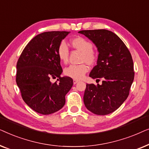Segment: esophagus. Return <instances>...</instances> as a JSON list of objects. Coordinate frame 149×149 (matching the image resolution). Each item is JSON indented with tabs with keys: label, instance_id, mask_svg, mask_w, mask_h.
I'll return each mask as SVG.
<instances>
[{
	"label": "esophagus",
	"instance_id": "obj_1",
	"mask_svg": "<svg viewBox=\"0 0 149 149\" xmlns=\"http://www.w3.org/2000/svg\"><path fill=\"white\" fill-rule=\"evenodd\" d=\"M79 80H77V79H73V83H74V84L75 85V84H77V83L79 82Z\"/></svg>",
	"mask_w": 149,
	"mask_h": 149
}]
</instances>
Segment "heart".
I'll return each mask as SVG.
<instances>
[{"label":"heart","mask_w":149,"mask_h":149,"mask_svg":"<svg viewBox=\"0 0 149 149\" xmlns=\"http://www.w3.org/2000/svg\"><path fill=\"white\" fill-rule=\"evenodd\" d=\"M70 43L73 48L82 52L81 57V62H86L90 66L95 64L97 60V55L96 52L93 50V43L90 40L78 36L71 38ZM57 55L61 62L64 64L68 62L69 49L66 42L62 41L59 44L57 49ZM88 70V66L86 63L79 65H70L64 69V74L74 79H81Z\"/></svg>","instance_id":"heart-1"}]
</instances>
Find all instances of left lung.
<instances>
[{"label":"left lung","mask_w":149,"mask_h":149,"mask_svg":"<svg viewBox=\"0 0 149 149\" xmlns=\"http://www.w3.org/2000/svg\"><path fill=\"white\" fill-rule=\"evenodd\" d=\"M79 33L91 40L99 53L97 65L89 77L103 79L102 85H86L85 106L95 115H109L119 108L129 95L134 79L131 54L121 38L109 30H81Z\"/></svg>","instance_id":"1"}]
</instances>
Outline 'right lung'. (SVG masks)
<instances>
[{
  "label": "right lung",
  "instance_id": "add662e5",
  "mask_svg": "<svg viewBox=\"0 0 149 149\" xmlns=\"http://www.w3.org/2000/svg\"><path fill=\"white\" fill-rule=\"evenodd\" d=\"M69 33L52 31L38 34L28 42L17 61L16 83L22 97L38 113L49 115L60 110L72 87L70 77L60 76L62 68L57 55L59 44ZM56 77L58 82H50Z\"/></svg>",
  "mask_w": 149,
  "mask_h": 149
}]
</instances>
